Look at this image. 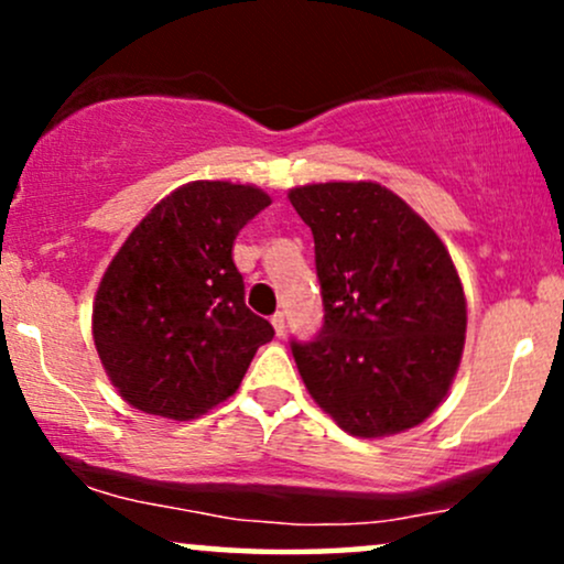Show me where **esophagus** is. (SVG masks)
I'll list each match as a JSON object with an SVG mask.
<instances>
[{
	"label": "esophagus",
	"mask_w": 564,
	"mask_h": 564,
	"mask_svg": "<svg viewBox=\"0 0 564 564\" xmlns=\"http://www.w3.org/2000/svg\"><path fill=\"white\" fill-rule=\"evenodd\" d=\"M270 323H273L278 336H283V332H286V318H283V313H275L273 318H270Z\"/></svg>",
	"instance_id": "esophagus-1"
}]
</instances>
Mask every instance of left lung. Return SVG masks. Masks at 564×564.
Masks as SVG:
<instances>
[{"label": "left lung", "instance_id": "8db88e82", "mask_svg": "<svg viewBox=\"0 0 564 564\" xmlns=\"http://www.w3.org/2000/svg\"><path fill=\"white\" fill-rule=\"evenodd\" d=\"M313 230L323 326L291 339L304 384L341 430L384 437L422 424L448 392L467 302L448 249L377 183L289 193Z\"/></svg>", "mask_w": 564, "mask_h": 564}]
</instances>
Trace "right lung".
Masks as SVG:
<instances>
[{"instance_id":"right-lung-1","label":"right lung","mask_w":564,"mask_h":564,"mask_svg":"<svg viewBox=\"0 0 564 564\" xmlns=\"http://www.w3.org/2000/svg\"><path fill=\"white\" fill-rule=\"evenodd\" d=\"M270 196L260 187L191 183L129 232L95 296L93 334L129 405L185 422L241 384L273 326L251 313L232 241Z\"/></svg>"}]
</instances>
